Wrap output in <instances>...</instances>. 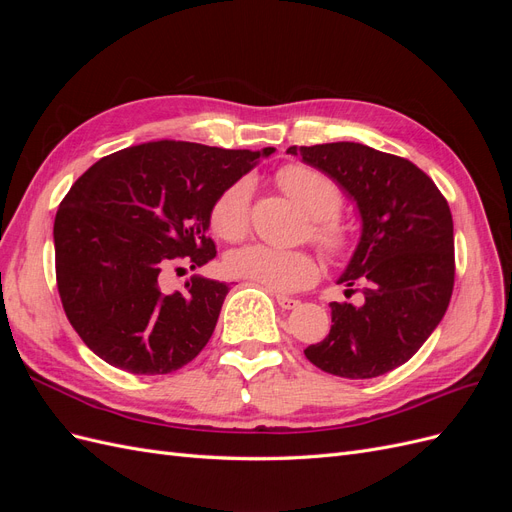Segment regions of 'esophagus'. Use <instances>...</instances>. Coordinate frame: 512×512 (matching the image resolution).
<instances>
[{
	"label": "esophagus",
	"mask_w": 512,
	"mask_h": 512,
	"mask_svg": "<svg viewBox=\"0 0 512 512\" xmlns=\"http://www.w3.org/2000/svg\"><path fill=\"white\" fill-rule=\"evenodd\" d=\"M275 299H277V305H280L282 309H297L301 305L299 299L286 297V294H275Z\"/></svg>",
	"instance_id": "1"
}]
</instances>
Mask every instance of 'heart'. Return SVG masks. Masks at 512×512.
I'll return each mask as SVG.
<instances>
[{
    "label": "heart",
    "instance_id": "heart-1",
    "mask_svg": "<svg viewBox=\"0 0 512 512\" xmlns=\"http://www.w3.org/2000/svg\"><path fill=\"white\" fill-rule=\"evenodd\" d=\"M280 188L309 218L312 237L329 256H342L350 237L346 226L333 215L342 207V190L333 177L305 164H288L277 173ZM252 181L239 179L215 198L211 228L226 241H239L250 230ZM226 271L232 277L252 282L275 292H292L312 284L318 275L314 256L303 250H280L265 243L239 247L226 256Z\"/></svg>",
    "mask_w": 512,
    "mask_h": 512
}]
</instances>
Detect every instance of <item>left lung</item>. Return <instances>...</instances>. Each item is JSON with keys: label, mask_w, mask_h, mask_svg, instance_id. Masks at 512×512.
I'll use <instances>...</instances> for the list:
<instances>
[{"label": "left lung", "mask_w": 512, "mask_h": 512, "mask_svg": "<svg viewBox=\"0 0 512 512\" xmlns=\"http://www.w3.org/2000/svg\"><path fill=\"white\" fill-rule=\"evenodd\" d=\"M288 153L333 177L361 215L359 245L337 284H359L363 303L333 301L329 335L307 346L305 356L339 378L382 376L412 359L451 301V209L421 168L393 153L361 143Z\"/></svg>", "instance_id": "obj_1"}]
</instances>
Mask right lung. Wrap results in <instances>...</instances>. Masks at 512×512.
<instances>
[{
    "mask_svg": "<svg viewBox=\"0 0 512 512\" xmlns=\"http://www.w3.org/2000/svg\"><path fill=\"white\" fill-rule=\"evenodd\" d=\"M273 151L158 141L111 153L76 179L55 215V273L89 350L136 376L170 374L198 356L228 286L194 275L168 292L164 273L215 258V198Z\"/></svg>",
    "mask_w": 512,
    "mask_h": 512,
    "instance_id": "add662e5",
    "label": "right lung"
}]
</instances>
